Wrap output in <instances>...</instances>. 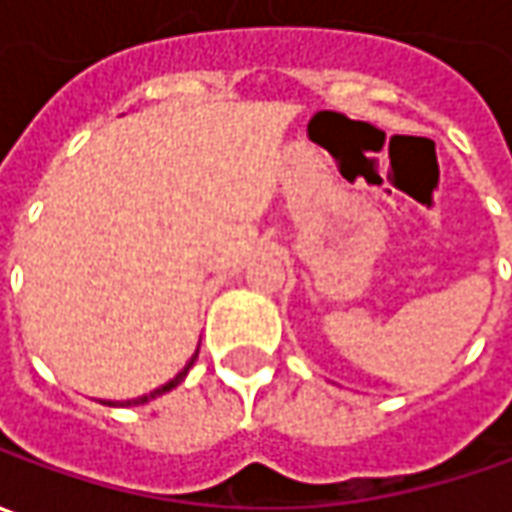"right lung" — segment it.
<instances>
[{
  "label": "right lung",
  "mask_w": 512,
  "mask_h": 512,
  "mask_svg": "<svg viewBox=\"0 0 512 512\" xmlns=\"http://www.w3.org/2000/svg\"><path fill=\"white\" fill-rule=\"evenodd\" d=\"M195 357H198V354H195ZM195 357H192V360L186 362V368H184V371H181V374H178V377L172 379V382H167V385H161V388H158V391H152V394H147V397L130 399V402H121V405H144V402H150V399L161 397V394H167V391H172V388H175V385H181V382H184V377H186V374H189V368H192V365H195Z\"/></svg>",
  "instance_id": "right-lung-1"
}]
</instances>
